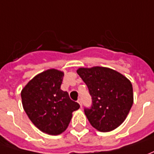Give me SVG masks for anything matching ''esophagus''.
Instances as JSON below:
<instances>
[{"label": "esophagus", "instance_id": "esophagus-1", "mask_svg": "<svg viewBox=\"0 0 154 154\" xmlns=\"http://www.w3.org/2000/svg\"><path fill=\"white\" fill-rule=\"evenodd\" d=\"M77 103H79V105H80V107H82V99H81V98H79V99L77 100Z\"/></svg>", "mask_w": 154, "mask_h": 154}]
</instances>
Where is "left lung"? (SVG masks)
Segmentation results:
<instances>
[{"label": "left lung", "instance_id": "obj_1", "mask_svg": "<svg viewBox=\"0 0 154 154\" xmlns=\"http://www.w3.org/2000/svg\"><path fill=\"white\" fill-rule=\"evenodd\" d=\"M77 72L92 96V107L84 109L91 125L103 133L117 128L133 106V86L129 79L104 66L80 67Z\"/></svg>", "mask_w": 154, "mask_h": 154}]
</instances>
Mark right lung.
<instances>
[{"label":"right lung","mask_w":154,"mask_h":154,"mask_svg":"<svg viewBox=\"0 0 154 154\" xmlns=\"http://www.w3.org/2000/svg\"><path fill=\"white\" fill-rule=\"evenodd\" d=\"M64 72L44 71L28 82L21 92V103L29 119L42 132L59 135L67 128L80 105L61 89Z\"/></svg>","instance_id":"obj_1"}]
</instances>
